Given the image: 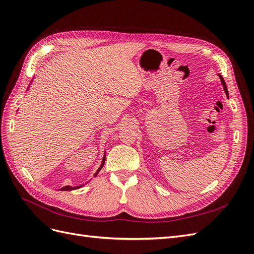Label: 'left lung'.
Listing matches in <instances>:
<instances>
[{
	"label": "left lung",
	"instance_id": "8db88e82",
	"mask_svg": "<svg viewBox=\"0 0 254 254\" xmlns=\"http://www.w3.org/2000/svg\"><path fill=\"white\" fill-rule=\"evenodd\" d=\"M219 78H220V81H222V83H223V86H224V89H225V93L227 94V96H228V89H227V86H226V83H225V81H224V78L219 75Z\"/></svg>",
	"mask_w": 254,
	"mask_h": 254
}]
</instances>
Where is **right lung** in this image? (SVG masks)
<instances>
[{
    "label": "right lung",
    "mask_w": 254,
    "mask_h": 254,
    "mask_svg": "<svg viewBox=\"0 0 254 254\" xmlns=\"http://www.w3.org/2000/svg\"><path fill=\"white\" fill-rule=\"evenodd\" d=\"M104 161H105V156H104V158H103V160H102V163H101V166H100V168L98 169V171L96 172L95 173V175L94 176H96L98 173H99V171L102 169V167H103V165H104ZM81 186H79V187H68V186H66V187H63V188H61L60 190H62V191H70V190H75V189H78V188H80Z\"/></svg>",
    "instance_id": "right-lung-1"
}]
</instances>
